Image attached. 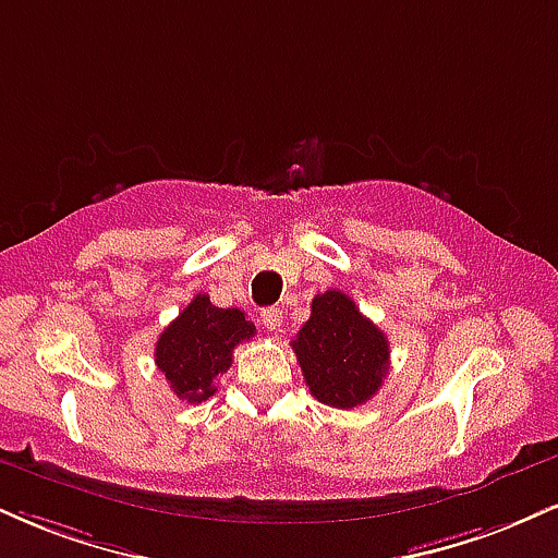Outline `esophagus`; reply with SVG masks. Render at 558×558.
<instances>
[{
  "label": "esophagus",
  "mask_w": 558,
  "mask_h": 558,
  "mask_svg": "<svg viewBox=\"0 0 558 558\" xmlns=\"http://www.w3.org/2000/svg\"><path fill=\"white\" fill-rule=\"evenodd\" d=\"M262 325H265L267 332H280L283 330V308L278 306H267L265 312H262Z\"/></svg>",
  "instance_id": "obj_1"
}]
</instances>
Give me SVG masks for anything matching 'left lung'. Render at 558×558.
<instances>
[{
    "instance_id": "left-lung-1",
    "label": "left lung",
    "mask_w": 558,
    "mask_h": 558,
    "mask_svg": "<svg viewBox=\"0 0 558 558\" xmlns=\"http://www.w3.org/2000/svg\"><path fill=\"white\" fill-rule=\"evenodd\" d=\"M291 345L308 392L340 411L372 400L389 372L385 332L343 291L314 296L312 317Z\"/></svg>"
}]
</instances>
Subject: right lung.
<instances>
[{"label": "right lung", "instance_id": "obj_1", "mask_svg": "<svg viewBox=\"0 0 558 558\" xmlns=\"http://www.w3.org/2000/svg\"><path fill=\"white\" fill-rule=\"evenodd\" d=\"M252 335L254 325L241 308H220L197 293L160 332L156 364L179 400L203 402L213 398L215 381L231 366L233 348Z\"/></svg>", "mask_w": 558, "mask_h": 558}]
</instances>
